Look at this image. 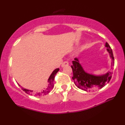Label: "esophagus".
<instances>
[{"label": "esophagus", "mask_w": 125, "mask_h": 125, "mask_svg": "<svg viewBox=\"0 0 125 125\" xmlns=\"http://www.w3.org/2000/svg\"><path fill=\"white\" fill-rule=\"evenodd\" d=\"M69 65V62L67 61H64L62 63V67H64V66H67Z\"/></svg>", "instance_id": "esophagus-1"}]
</instances>
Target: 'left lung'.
Here are the masks:
<instances>
[{"instance_id":"8db88e82","label":"left lung","mask_w":125,"mask_h":125,"mask_svg":"<svg viewBox=\"0 0 125 125\" xmlns=\"http://www.w3.org/2000/svg\"><path fill=\"white\" fill-rule=\"evenodd\" d=\"M105 46L109 53L110 58L113 61L114 57L109 44L106 42ZM72 63L73 65L71 66L73 71L72 79L73 80L74 84L80 89L84 91H90L101 89L107 83L109 82L112 78L113 73L111 72H108L106 74L100 76L87 73L84 71L77 58H74V61H72Z\"/></svg>"}]
</instances>
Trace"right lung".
Returning a JSON list of instances; mask_svg holds the SVG:
<instances>
[{"label":"right lung","instance_id":"1","mask_svg":"<svg viewBox=\"0 0 125 125\" xmlns=\"http://www.w3.org/2000/svg\"><path fill=\"white\" fill-rule=\"evenodd\" d=\"M59 71V69L57 68L53 71V72L52 73V74H51V76H50V77H49L48 81H47L45 85H44V86L43 87L42 89H41V90H39V91L33 92V90L26 89H24L23 87H21V89L23 90L25 93H26L27 94H31V95L36 96H38V97L42 96H44V95H46V94H48L51 91V90L53 88V86H54L53 81L54 79V76H55L56 74L58 73V72Z\"/></svg>","mask_w":125,"mask_h":125}]
</instances>
